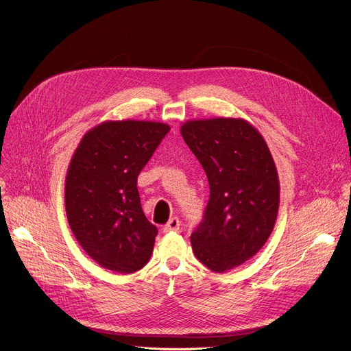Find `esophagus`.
I'll return each instance as SVG.
<instances>
[{"label":"esophagus","instance_id":"1","mask_svg":"<svg viewBox=\"0 0 351 351\" xmlns=\"http://www.w3.org/2000/svg\"><path fill=\"white\" fill-rule=\"evenodd\" d=\"M179 226H180V220H179L178 217H172V219H169V222L163 226L162 230H163L165 233H168V232L178 230Z\"/></svg>","mask_w":351,"mask_h":351}]
</instances>
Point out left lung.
<instances>
[{"mask_svg": "<svg viewBox=\"0 0 351 351\" xmlns=\"http://www.w3.org/2000/svg\"><path fill=\"white\" fill-rule=\"evenodd\" d=\"M180 134L210 188L192 249L200 263L223 273L247 262L273 232L280 204L278 169L266 141L245 119H193Z\"/></svg>", "mask_w": 351, "mask_h": 351, "instance_id": "8db88e82", "label": "left lung"}]
</instances>
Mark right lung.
<instances>
[{
  "mask_svg": "<svg viewBox=\"0 0 351 351\" xmlns=\"http://www.w3.org/2000/svg\"><path fill=\"white\" fill-rule=\"evenodd\" d=\"M171 126L105 121L82 136L65 178L71 230L92 261L128 274L151 259L158 229L146 219L138 176Z\"/></svg>",
  "mask_w": 351,
  "mask_h": 351,
  "instance_id": "right-lung-1",
  "label": "right lung"
}]
</instances>
